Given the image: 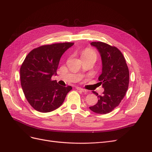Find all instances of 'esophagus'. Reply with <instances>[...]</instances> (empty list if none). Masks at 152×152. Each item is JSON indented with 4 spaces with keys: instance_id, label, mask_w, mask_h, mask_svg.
Segmentation results:
<instances>
[{
    "instance_id": "obj_1",
    "label": "esophagus",
    "mask_w": 152,
    "mask_h": 152,
    "mask_svg": "<svg viewBox=\"0 0 152 152\" xmlns=\"http://www.w3.org/2000/svg\"><path fill=\"white\" fill-rule=\"evenodd\" d=\"M76 89H77V90L82 91V92H86V91L84 89H82V88H81V87H76Z\"/></svg>"
}]
</instances>
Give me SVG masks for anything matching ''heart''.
I'll return each instance as SVG.
<instances>
[{
	"label": "heart",
	"instance_id": "b5f03b06",
	"mask_svg": "<svg viewBox=\"0 0 152 152\" xmlns=\"http://www.w3.org/2000/svg\"><path fill=\"white\" fill-rule=\"evenodd\" d=\"M81 56L82 59H88V58H97V54L95 50L90 48H87L84 49L81 53Z\"/></svg>",
	"mask_w": 152,
	"mask_h": 152
}]
</instances>
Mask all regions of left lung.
<instances>
[{"label":"left lung","instance_id":"left-lung-1","mask_svg":"<svg viewBox=\"0 0 152 152\" xmlns=\"http://www.w3.org/2000/svg\"><path fill=\"white\" fill-rule=\"evenodd\" d=\"M91 44L98 49L102 56V73L98 79L104 91L102 96L93 91L98 102L89 108L96 113H108L118 107L125 96L129 72L125 58L117 48L102 42H92Z\"/></svg>","mask_w":152,"mask_h":152}]
</instances>
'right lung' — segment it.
<instances>
[{
  "label": "right lung",
  "mask_w": 152,
  "mask_h": 152,
  "mask_svg": "<svg viewBox=\"0 0 152 152\" xmlns=\"http://www.w3.org/2000/svg\"><path fill=\"white\" fill-rule=\"evenodd\" d=\"M73 42L44 45L27 54L20 68L21 85L26 100L35 110L50 112L63 103L70 86L59 85L51 77L56 74L63 54Z\"/></svg>",
  "instance_id": "add662e5"
}]
</instances>
